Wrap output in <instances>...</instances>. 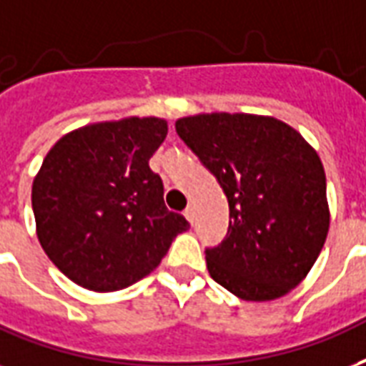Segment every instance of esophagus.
<instances>
[{
  "instance_id": "obj_1",
  "label": "esophagus",
  "mask_w": 366,
  "mask_h": 366,
  "mask_svg": "<svg viewBox=\"0 0 366 366\" xmlns=\"http://www.w3.org/2000/svg\"><path fill=\"white\" fill-rule=\"evenodd\" d=\"M184 217H186V219H188L189 222H194V217H195V209H194V205H192V203H189L188 207L184 209Z\"/></svg>"
}]
</instances>
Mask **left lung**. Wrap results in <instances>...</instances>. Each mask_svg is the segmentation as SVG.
Segmentation results:
<instances>
[{"mask_svg":"<svg viewBox=\"0 0 366 366\" xmlns=\"http://www.w3.org/2000/svg\"><path fill=\"white\" fill-rule=\"evenodd\" d=\"M177 132L217 177L230 207L227 238L205 251L211 278L245 301L292 292L330 227L317 152L286 122L249 113L184 117Z\"/></svg>","mask_w":366,"mask_h":366,"instance_id":"1","label":"left lung"}]
</instances>
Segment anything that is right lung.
Returning a JSON list of instances; mask_svg holds the SVG:
<instances>
[{
    "label": "right lung",
    "mask_w": 366,
    "mask_h": 366,
    "mask_svg": "<svg viewBox=\"0 0 366 366\" xmlns=\"http://www.w3.org/2000/svg\"><path fill=\"white\" fill-rule=\"evenodd\" d=\"M169 127L157 117L86 124L49 149L32 184L46 255L92 292L128 288L167 255L189 222L167 209L149 159Z\"/></svg>",
    "instance_id": "1"
}]
</instances>
